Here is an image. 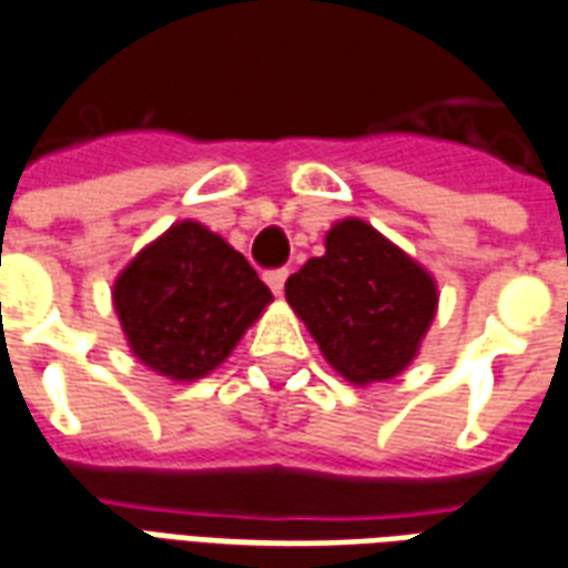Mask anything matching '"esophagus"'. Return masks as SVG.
<instances>
[{
	"label": "esophagus",
	"instance_id": "34e87169",
	"mask_svg": "<svg viewBox=\"0 0 568 568\" xmlns=\"http://www.w3.org/2000/svg\"><path fill=\"white\" fill-rule=\"evenodd\" d=\"M285 280H288V271H285V267H276V271H267V273H264V283L271 285L273 295H283Z\"/></svg>",
	"mask_w": 568,
	"mask_h": 568
}]
</instances>
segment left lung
<instances>
[{
    "label": "left lung",
    "instance_id": "8db88e82",
    "mask_svg": "<svg viewBox=\"0 0 568 568\" xmlns=\"http://www.w3.org/2000/svg\"><path fill=\"white\" fill-rule=\"evenodd\" d=\"M327 364L355 385L385 382L413 364L436 316V283L422 264L361 220L325 234V255L285 283Z\"/></svg>",
    "mask_w": 568,
    "mask_h": 568
}]
</instances>
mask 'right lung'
Returning <instances> with one entry per match:
<instances>
[{"label": "right lung", "instance_id": "add662e5", "mask_svg": "<svg viewBox=\"0 0 568 568\" xmlns=\"http://www.w3.org/2000/svg\"><path fill=\"white\" fill-rule=\"evenodd\" d=\"M271 301L241 252L192 220L144 246L113 283L132 355L178 382L220 367Z\"/></svg>", "mask_w": 568, "mask_h": 568}]
</instances>
